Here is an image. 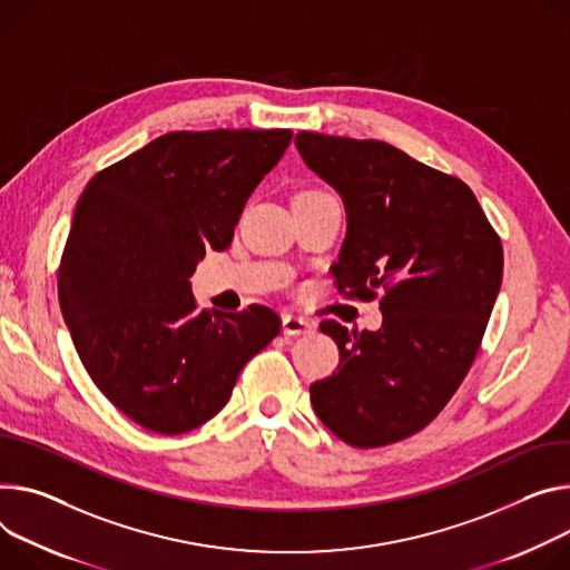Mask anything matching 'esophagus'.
Instances as JSON below:
<instances>
[{
    "instance_id": "obj_1",
    "label": "esophagus",
    "mask_w": 570,
    "mask_h": 570,
    "mask_svg": "<svg viewBox=\"0 0 570 570\" xmlns=\"http://www.w3.org/2000/svg\"><path fill=\"white\" fill-rule=\"evenodd\" d=\"M314 323L306 321L302 316H293V314H284L282 316V330L288 336H302V334H312L314 332Z\"/></svg>"
}]
</instances>
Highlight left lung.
Listing matches in <instances>:
<instances>
[{
  "instance_id": "obj_1",
  "label": "left lung",
  "mask_w": 570,
  "mask_h": 570,
  "mask_svg": "<svg viewBox=\"0 0 570 570\" xmlns=\"http://www.w3.org/2000/svg\"><path fill=\"white\" fill-rule=\"evenodd\" d=\"M306 168L343 199L341 293H382V327L321 323L338 368L312 384L316 416L354 448L432 423L473 366L502 284V245L473 190L382 140L299 131Z\"/></svg>"
}]
</instances>
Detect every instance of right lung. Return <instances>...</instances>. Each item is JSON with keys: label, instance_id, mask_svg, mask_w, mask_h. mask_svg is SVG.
Returning <instances> with one entry per match:
<instances>
[{"label": "right lung", "instance_id": "add662e5", "mask_svg": "<svg viewBox=\"0 0 570 570\" xmlns=\"http://www.w3.org/2000/svg\"><path fill=\"white\" fill-rule=\"evenodd\" d=\"M291 129L173 131L83 188L59 268V304L83 368L125 416L184 434L227 404L247 361L282 330L268 306L199 312L190 277L223 252Z\"/></svg>", "mask_w": 570, "mask_h": 570}]
</instances>
